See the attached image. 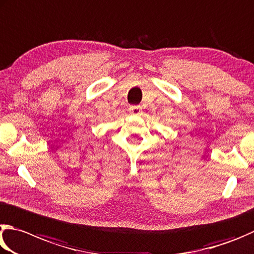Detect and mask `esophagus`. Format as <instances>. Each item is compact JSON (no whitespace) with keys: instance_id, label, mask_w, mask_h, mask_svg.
<instances>
[{"instance_id":"1","label":"esophagus","mask_w":254,"mask_h":254,"mask_svg":"<svg viewBox=\"0 0 254 254\" xmlns=\"http://www.w3.org/2000/svg\"><path fill=\"white\" fill-rule=\"evenodd\" d=\"M129 113L131 115H140L141 114V107L140 106H130Z\"/></svg>"}]
</instances>
